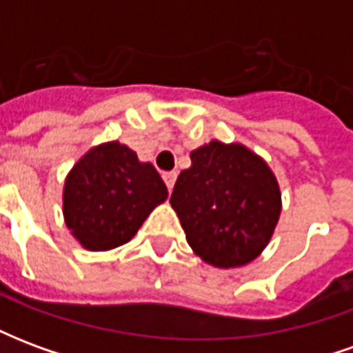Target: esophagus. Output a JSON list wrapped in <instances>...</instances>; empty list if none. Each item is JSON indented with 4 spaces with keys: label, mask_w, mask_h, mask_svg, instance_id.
Segmentation results:
<instances>
[{
    "label": "esophagus",
    "mask_w": 353,
    "mask_h": 353,
    "mask_svg": "<svg viewBox=\"0 0 353 353\" xmlns=\"http://www.w3.org/2000/svg\"><path fill=\"white\" fill-rule=\"evenodd\" d=\"M162 177H164V181H166V185H168V189L172 191V189H174V183H176V177H177L176 172H164V174H162Z\"/></svg>",
    "instance_id": "1"
}]
</instances>
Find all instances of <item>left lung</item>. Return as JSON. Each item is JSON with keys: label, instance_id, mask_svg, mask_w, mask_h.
I'll return each mask as SVG.
<instances>
[{"label": "left lung", "instance_id": "left-lung-1", "mask_svg": "<svg viewBox=\"0 0 353 353\" xmlns=\"http://www.w3.org/2000/svg\"><path fill=\"white\" fill-rule=\"evenodd\" d=\"M176 210L191 250L208 265L238 268L265 250L281 214L272 168L244 143H210L191 151V166L174 185Z\"/></svg>", "mask_w": 353, "mask_h": 353}]
</instances>
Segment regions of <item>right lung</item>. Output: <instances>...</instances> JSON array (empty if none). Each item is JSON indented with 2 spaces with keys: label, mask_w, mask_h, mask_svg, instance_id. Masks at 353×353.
I'll list each match as a JSON object with an SVG mask.
<instances>
[{
  "label": "right lung",
  "mask_w": 353,
  "mask_h": 353,
  "mask_svg": "<svg viewBox=\"0 0 353 353\" xmlns=\"http://www.w3.org/2000/svg\"><path fill=\"white\" fill-rule=\"evenodd\" d=\"M168 189L151 162L121 141L94 145L68 172L62 214L72 236L88 252L130 242Z\"/></svg>",
  "instance_id": "right-lung-1"
}]
</instances>
